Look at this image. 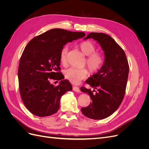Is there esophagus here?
Wrapping results in <instances>:
<instances>
[{"mask_svg": "<svg viewBox=\"0 0 149 149\" xmlns=\"http://www.w3.org/2000/svg\"><path fill=\"white\" fill-rule=\"evenodd\" d=\"M73 89L74 90V91L77 92V93H79L80 92V89L78 86H73Z\"/></svg>", "mask_w": 149, "mask_h": 149, "instance_id": "1", "label": "esophagus"}]
</instances>
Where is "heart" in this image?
I'll use <instances>...</instances> for the list:
<instances>
[{"mask_svg":"<svg viewBox=\"0 0 149 149\" xmlns=\"http://www.w3.org/2000/svg\"><path fill=\"white\" fill-rule=\"evenodd\" d=\"M78 48L84 55L86 63L89 70L92 73H96L100 70L104 64V56L101 53L96 52V47L90 41H84L78 45ZM68 51V47L62 48L60 53V60L62 65L66 63V55ZM65 77L71 83L78 84L81 81L87 77L88 71L86 69H78L75 68H70L64 71Z\"/></svg>","mask_w":149,"mask_h":149,"instance_id":"b5f03b06","label":"heart"}]
</instances>
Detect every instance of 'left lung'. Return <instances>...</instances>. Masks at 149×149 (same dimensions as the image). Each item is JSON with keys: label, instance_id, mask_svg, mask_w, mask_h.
<instances>
[{"label": "left lung", "instance_id": "8db88e82", "mask_svg": "<svg viewBox=\"0 0 149 149\" xmlns=\"http://www.w3.org/2000/svg\"><path fill=\"white\" fill-rule=\"evenodd\" d=\"M88 38H93L100 45L105 58L101 68L86 81L93 91L81 88L92 100L88 107L81 108V112L88 118L103 119L113 114L123 100L129 66L123 48L110 36L90 33L84 40Z\"/></svg>", "mask_w": 149, "mask_h": 149}]
</instances>
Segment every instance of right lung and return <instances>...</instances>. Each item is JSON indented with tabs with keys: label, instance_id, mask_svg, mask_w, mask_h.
Listing matches in <instances>:
<instances>
[{
	"label": "right lung",
	"instance_id": "add662e5",
	"mask_svg": "<svg viewBox=\"0 0 149 149\" xmlns=\"http://www.w3.org/2000/svg\"><path fill=\"white\" fill-rule=\"evenodd\" d=\"M84 36L82 31L53 29L26 45L20 60L18 78L22 100L33 114L45 117L56 113L61 97L73 89L60 72V53L67 43ZM51 79L60 80L59 85L55 87Z\"/></svg>",
	"mask_w": 149,
	"mask_h": 149
}]
</instances>
